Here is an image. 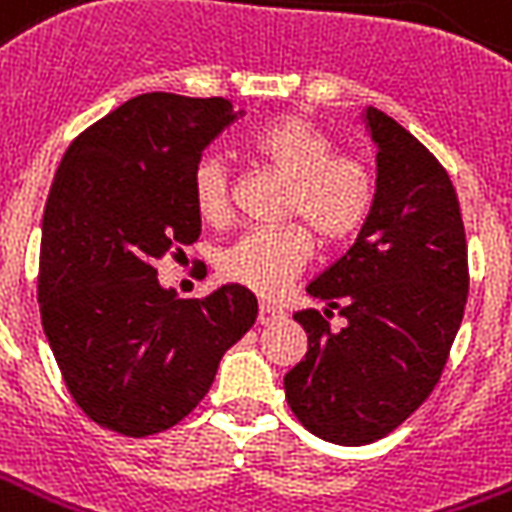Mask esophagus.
Returning a JSON list of instances; mask_svg holds the SVG:
<instances>
[{"mask_svg": "<svg viewBox=\"0 0 512 512\" xmlns=\"http://www.w3.org/2000/svg\"><path fill=\"white\" fill-rule=\"evenodd\" d=\"M257 319H260V325L279 322V319H284V311L276 306V303H268V300H263V303H260V314H257Z\"/></svg>", "mask_w": 512, "mask_h": 512, "instance_id": "esophagus-1", "label": "esophagus"}]
</instances>
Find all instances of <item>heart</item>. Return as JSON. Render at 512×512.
Returning a JSON list of instances; mask_svg holds the SVG:
<instances>
[{"mask_svg":"<svg viewBox=\"0 0 512 512\" xmlns=\"http://www.w3.org/2000/svg\"><path fill=\"white\" fill-rule=\"evenodd\" d=\"M249 150L290 179L287 217H300L325 247H341L368 222L376 204L373 171L354 155H333V142L306 117L282 115L249 136ZM195 212L206 222H222L230 212V179L217 155L195 163ZM314 252L306 225L247 230L220 252L217 268L228 282L276 295L298 276Z\"/></svg>","mask_w":512,"mask_h":512,"instance_id":"b5f03b06","label":"heart"}]
</instances>
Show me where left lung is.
<instances>
[{
	"label": "left lung",
	"instance_id": "8db88e82",
	"mask_svg": "<svg viewBox=\"0 0 512 512\" xmlns=\"http://www.w3.org/2000/svg\"><path fill=\"white\" fill-rule=\"evenodd\" d=\"M376 204L346 255L308 284L303 362L284 376L295 419L317 438L365 446L397 429L440 381L470 290L467 239L448 171L413 134L368 109ZM335 307L347 325L330 331Z\"/></svg>",
	"mask_w": 512,
	"mask_h": 512
}]
</instances>
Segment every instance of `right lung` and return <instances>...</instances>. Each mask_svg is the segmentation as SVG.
Listing matches in <instances>:
<instances>
[{
	"mask_svg": "<svg viewBox=\"0 0 512 512\" xmlns=\"http://www.w3.org/2000/svg\"><path fill=\"white\" fill-rule=\"evenodd\" d=\"M239 115L220 96L142 93L85 128L53 177L39 317L72 400L117 435L179 424L255 325L257 300L239 284L177 298L155 268L201 236L193 169Z\"/></svg>",
	"mask_w": 512,
	"mask_h": 512,
	"instance_id": "add662e5",
	"label": "right lung"
}]
</instances>
